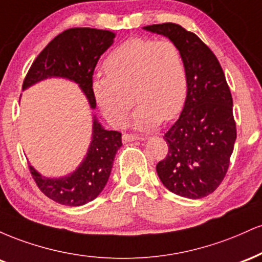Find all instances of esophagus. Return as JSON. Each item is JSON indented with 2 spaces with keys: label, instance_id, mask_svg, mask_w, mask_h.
Returning a JSON list of instances; mask_svg holds the SVG:
<instances>
[{
  "label": "esophagus",
  "instance_id": "esophagus-1",
  "mask_svg": "<svg viewBox=\"0 0 262 262\" xmlns=\"http://www.w3.org/2000/svg\"><path fill=\"white\" fill-rule=\"evenodd\" d=\"M122 139H123V141H125V143H127V141L140 140V139H143V138H140V137H137V135H133V134H127V133H124V134H123Z\"/></svg>",
  "mask_w": 262,
  "mask_h": 262
}]
</instances>
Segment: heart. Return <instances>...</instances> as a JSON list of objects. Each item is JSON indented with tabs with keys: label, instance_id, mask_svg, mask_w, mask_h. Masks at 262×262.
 <instances>
[{
	"label": "heart",
	"instance_id": "1",
	"mask_svg": "<svg viewBox=\"0 0 262 262\" xmlns=\"http://www.w3.org/2000/svg\"><path fill=\"white\" fill-rule=\"evenodd\" d=\"M96 75L92 91L104 117L122 125L134 104L135 127L151 129L171 121L182 111L188 91V74L180 47L169 39L132 38L117 47ZM135 96H133V95Z\"/></svg>",
	"mask_w": 262,
	"mask_h": 262
}]
</instances>
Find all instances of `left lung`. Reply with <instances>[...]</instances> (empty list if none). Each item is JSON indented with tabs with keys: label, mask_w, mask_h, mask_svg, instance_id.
Masks as SVG:
<instances>
[{
	"label": "left lung",
	"mask_w": 262,
	"mask_h": 262,
	"mask_svg": "<svg viewBox=\"0 0 262 262\" xmlns=\"http://www.w3.org/2000/svg\"><path fill=\"white\" fill-rule=\"evenodd\" d=\"M181 49L188 91L181 116L164 135L166 158L156 165L164 186L181 197L202 198L227 175L236 139L233 98L217 56L197 37L175 23L144 27Z\"/></svg>",
	"instance_id": "left-lung-1"
}]
</instances>
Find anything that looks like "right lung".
Segmentation results:
<instances>
[{
	"mask_svg": "<svg viewBox=\"0 0 262 262\" xmlns=\"http://www.w3.org/2000/svg\"><path fill=\"white\" fill-rule=\"evenodd\" d=\"M116 34L95 28L66 29L50 41L35 58L22 89L47 77H65L79 83L91 108H96L92 77L98 59L113 43ZM122 145V133L106 130L93 119L92 141L82 164L71 175L48 179L29 166L38 188L50 200L70 207L91 202L104 188L114 156Z\"/></svg>",
	"mask_w": 262,
	"mask_h": 262,
	"instance_id": "1",
	"label": "right lung"
}]
</instances>
